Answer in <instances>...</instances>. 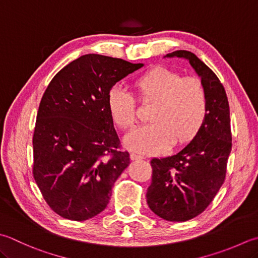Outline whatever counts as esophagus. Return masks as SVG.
Returning a JSON list of instances; mask_svg holds the SVG:
<instances>
[{
  "label": "esophagus",
  "mask_w": 258,
  "mask_h": 258,
  "mask_svg": "<svg viewBox=\"0 0 258 258\" xmlns=\"http://www.w3.org/2000/svg\"><path fill=\"white\" fill-rule=\"evenodd\" d=\"M130 158L131 160H138V159H145L144 156H140V155H137V154H130Z\"/></svg>",
  "instance_id": "1"
}]
</instances>
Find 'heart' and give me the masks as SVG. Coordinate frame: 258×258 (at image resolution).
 Segmentation results:
<instances>
[{"label": "heart", "instance_id": "heart-1", "mask_svg": "<svg viewBox=\"0 0 258 258\" xmlns=\"http://www.w3.org/2000/svg\"><path fill=\"white\" fill-rule=\"evenodd\" d=\"M135 87L143 103H154L149 113L153 122L125 137L129 149L143 154L162 153L173 144L188 143L205 123L208 96L198 77H182L177 72L155 67L138 77ZM108 108L113 122L121 129L130 130L137 123V102L122 86L111 87Z\"/></svg>", "mask_w": 258, "mask_h": 258}]
</instances>
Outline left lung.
<instances>
[{
    "mask_svg": "<svg viewBox=\"0 0 258 258\" xmlns=\"http://www.w3.org/2000/svg\"><path fill=\"white\" fill-rule=\"evenodd\" d=\"M165 57L188 60L208 96L207 118L196 137L175 155L150 162L148 207L164 220L181 222L205 211L225 182L231 152L230 112L225 87L193 52L176 50Z\"/></svg>",
    "mask_w": 258,
    "mask_h": 258,
    "instance_id": "left-lung-1",
    "label": "left lung"
}]
</instances>
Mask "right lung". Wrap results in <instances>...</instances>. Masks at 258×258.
<instances>
[{"label":"right lung","instance_id":"1","mask_svg":"<svg viewBox=\"0 0 258 258\" xmlns=\"http://www.w3.org/2000/svg\"><path fill=\"white\" fill-rule=\"evenodd\" d=\"M120 58L89 53L53 76L42 95L33 133V177L53 212L84 221L106 208L128 152L108 108L111 87L142 69Z\"/></svg>","mask_w":258,"mask_h":258}]
</instances>
